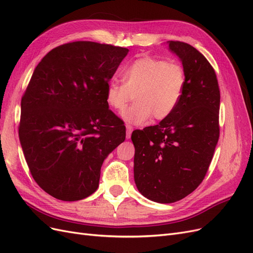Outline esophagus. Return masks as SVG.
I'll list each match as a JSON object with an SVG mask.
<instances>
[{
	"mask_svg": "<svg viewBox=\"0 0 253 253\" xmlns=\"http://www.w3.org/2000/svg\"><path fill=\"white\" fill-rule=\"evenodd\" d=\"M126 138L129 139V138H131V135H132V132H133V126H129V125H126Z\"/></svg>",
	"mask_w": 253,
	"mask_h": 253,
	"instance_id": "obj_1",
	"label": "esophagus"
}]
</instances>
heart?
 <instances>
[{"label":"heart","instance_id":"b5f03b06","mask_svg":"<svg viewBox=\"0 0 253 253\" xmlns=\"http://www.w3.org/2000/svg\"><path fill=\"white\" fill-rule=\"evenodd\" d=\"M121 83L111 80L105 99L111 109L120 112L132 100L135 103L122 113L127 122L140 125L151 116L154 120L168 118L177 108L186 84L180 64L153 57L135 60L122 73Z\"/></svg>","mask_w":253,"mask_h":253}]
</instances>
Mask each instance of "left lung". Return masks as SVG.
<instances>
[{"instance_id":"obj_1","label":"left lung","mask_w":253,"mask_h":253,"mask_svg":"<svg viewBox=\"0 0 253 253\" xmlns=\"http://www.w3.org/2000/svg\"><path fill=\"white\" fill-rule=\"evenodd\" d=\"M186 76L177 108L157 126L132 134L134 179L150 201L170 204L201 185L219 137L220 94L215 72L190 44L169 41Z\"/></svg>"}]
</instances>
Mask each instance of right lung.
Listing matches in <instances>:
<instances>
[{"mask_svg": "<svg viewBox=\"0 0 253 253\" xmlns=\"http://www.w3.org/2000/svg\"><path fill=\"white\" fill-rule=\"evenodd\" d=\"M127 52L77 41L51 49L35 68L21 100L19 137L35 181L52 197L93 194L103 160L125 141L124 121L105 93Z\"/></svg>", "mask_w": 253, "mask_h": 253, "instance_id": "add662e5", "label": "right lung"}]
</instances>
